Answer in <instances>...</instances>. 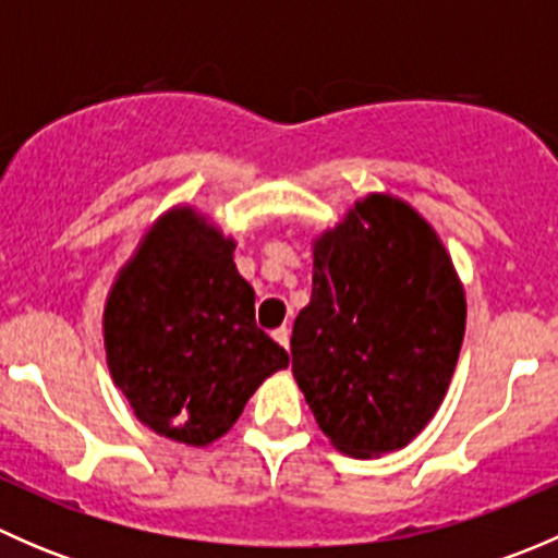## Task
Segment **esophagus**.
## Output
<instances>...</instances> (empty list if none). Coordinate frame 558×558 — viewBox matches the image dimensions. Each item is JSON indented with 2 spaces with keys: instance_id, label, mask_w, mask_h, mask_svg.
I'll return each mask as SVG.
<instances>
[{
  "instance_id": "1",
  "label": "esophagus",
  "mask_w": 558,
  "mask_h": 558,
  "mask_svg": "<svg viewBox=\"0 0 558 558\" xmlns=\"http://www.w3.org/2000/svg\"><path fill=\"white\" fill-rule=\"evenodd\" d=\"M272 337H275V342H278V345L289 348V329H286V326H280V329H275Z\"/></svg>"
}]
</instances>
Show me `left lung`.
Returning <instances> with one entry per match:
<instances>
[{
	"label": "left lung",
	"instance_id": "8db88e82",
	"mask_svg": "<svg viewBox=\"0 0 558 558\" xmlns=\"http://www.w3.org/2000/svg\"><path fill=\"white\" fill-rule=\"evenodd\" d=\"M313 296L291 369L320 432L367 459L404 448L446 397L464 340V291L435 229L373 194L313 247Z\"/></svg>",
	"mask_w": 558,
	"mask_h": 558
}]
</instances>
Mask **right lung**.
I'll list each match as a JSON object with an SVG mask.
<instances>
[{
    "label": "right lung",
    "mask_w": 558,
    "mask_h": 558,
    "mask_svg": "<svg viewBox=\"0 0 558 558\" xmlns=\"http://www.w3.org/2000/svg\"><path fill=\"white\" fill-rule=\"evenodd\" d=\"M234 243L172 210L121 269L105 307L107 364L156 435L207 446L232 429L251 393L289 353L256 326Z\"/></svg>",
    "instance_id": "obj_1"
}]
</instances>
